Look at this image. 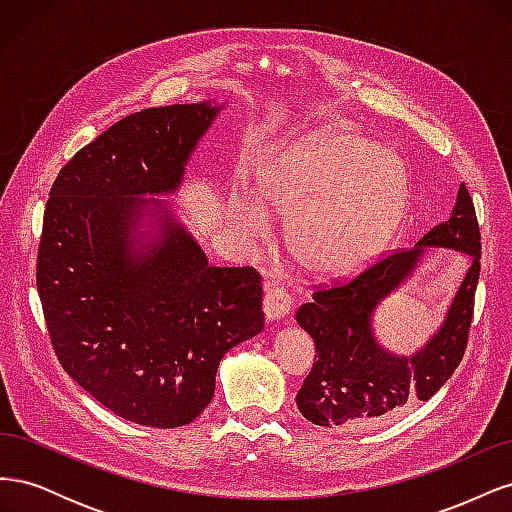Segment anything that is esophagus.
Here are the masks:
<instances>
[{
	"instance_id": "1",
	"label": "esophagus",
	"mask_w": 512,
	"mask_h": 512,
	"mask_svg": "<svg viewBox=\"0 0 512 512\" xmlns=\"http://www.w3.org/2000/svg\"><path fill=\"white\" fill-rule=\"evenodd\" d=\"M262 307H265V314L269 320H275V318H282L290 312V294L284 286H275V284H269L267 290H265V303H262Z\"/></svg>"
}]
</instances>
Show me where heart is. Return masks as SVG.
I'll return each instance as SVG.
<instances>
[{"label": "heart", "instance_id": "obj_1", "mask_svg": "<svg viewBox=\"0 0 512 512\" xmlns=\"http://www.w3.org/2000/svg\"><path fill=\"white\" fill-rule=\"evenodd\" d=\"M262 200L290 218L288 245L301 265L324 275L363 267L401 224L408 200L406 170L393 153L350 132H316L294 145L262 179ZM232 220L262 237L267 211L243 196Z\"/></svg>", "mask_w": 512, "mask_h": 512}]
</instances>
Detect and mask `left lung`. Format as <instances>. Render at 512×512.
<instances>
[{
	"mask_svg": "<svg viewBox=\"0 0 512 512\" xmlns=\"http://www.w3.org/2000/svg\"><path fill=\"white\" fill-rule=\"evenodd\" d=\"M427 244L453 246L468 253L473 265L439 335L414 357H395L375 344L370 314L411 272ZM478 275L480 228L461 183L451 218L425 232L416 247L386 254L350 280L318 284L312 303L299 307L297 322L316 344V363L297 393L301 414L320 427L374 425L436 395L468 348Z\"/></svg>",
	"mask_w": 512,
	"mask_h": 512,
	"instance_id": "1",
	"label": "left lung"
}]
</instances>
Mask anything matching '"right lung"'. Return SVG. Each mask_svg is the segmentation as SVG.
I'll return each mask as SVG.
<instances>
[{
	"label": "right lung",
	"instance_id": "right-lung-1",
	"mask_svg": "<svg viewBox=\"0 0 512 512\" xmlns=\"http://www.w3.org/2000/svg\"><path fill=\"white\" fill-rule=\"evenodd\" d=\"M218 106L145 108L59 170L46 200L36 284L66 374L104 408L145 427L192 423L222 356L265 327L254 267H211L168 222L147 254L132 224L143 194L173 192Z\"/></svg>",
	"mask_w": 512,
	"mask_h": 512
}]
</instances>
